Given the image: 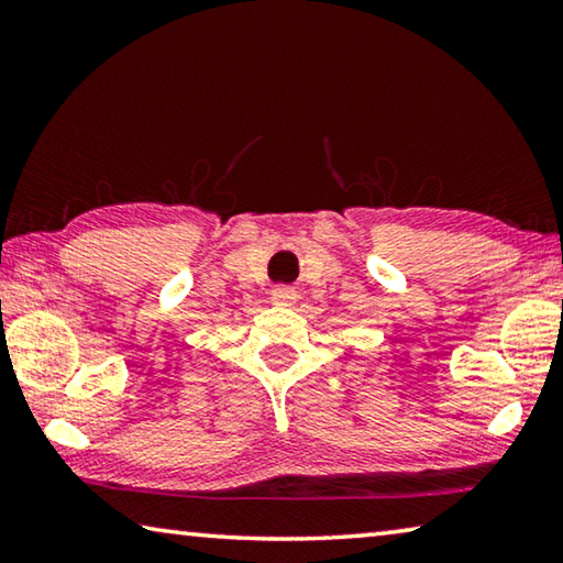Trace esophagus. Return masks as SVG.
Segmentation results:
<instances>
[{"label":"esophagus","mask_w":563,"mask_h":563,"mask_svg":"<svg viewBox=\"0 0 563 563\" xmlns=\"http://www.w3.org/2000/svg\"><path fill=\"white\" fill-rule=\"evenodd\" d=\"M271 298H273V302H278V305H292L298 295H295V288H290V285H275Z\"/></svg>","instance_id":"obj_1"}]
</instances>
